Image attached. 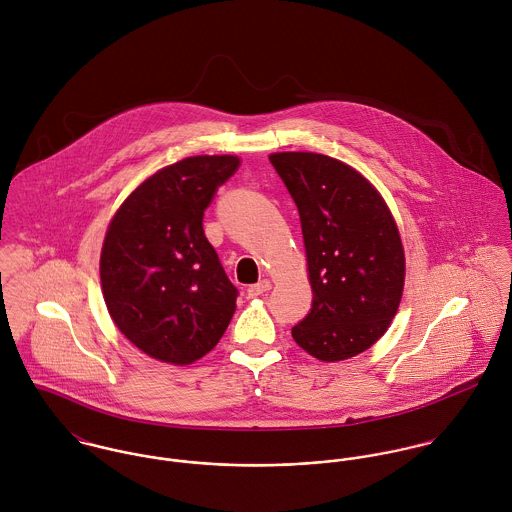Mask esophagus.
<instances>
[{
    "instance_id": "obj_1",
    "label": "esophagus",
    "mask_w": 512,
    "mask_h": 512,
    "mask_svg": "<svg viewBox=\"0 0 512 512\" xmlns=\"http://www.w3.org/2000/svg\"><path fill=\"white\" fill-rule=\"evenodd\" d=\"M270 290H272V282L270 280H262V282H258V284L248 288V297H260V295H264V293L270 292Z\"/></svg>"
}]
</instances>
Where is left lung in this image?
<instances>
[{
  "label": "left lung",
  "mask_w": 512,
  "mask_h": 512,
  "mask_svg": "<svg viewBox=\"0 0 512 512\" xmlns=\"http://www.w3.org/2000/svg\"><path fill=\"white\" fill-rule=\"evenodd\" d=\"M270 161L297 205L313 293L293 341L321 363L370 349L390 327L406 278L398 224L361 171L313 151Z\"/></svg>",
  "instance_id": "left-lung-1"
}]
</instances>
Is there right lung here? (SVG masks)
I'll list each match as a JSON object with an SVG mask.
<instances>
[{"mask_svg": "<svg viewBox=\"0 0 512 512\" xmlns=\"http://www.w3.org/2000/svg\"><path fill=\"white\" fill-rule=\"evenodd\" d=\"M240 167L236 155H193L142 181L110 220L100 284L120 333L147 357L191 365L213 351L236 288L203 230L217 189Z\"/></svg>", "mask_w": 512, "mask_h": 512, "instance_id": "obj_1", "label": "right lung"}]
</instances>
